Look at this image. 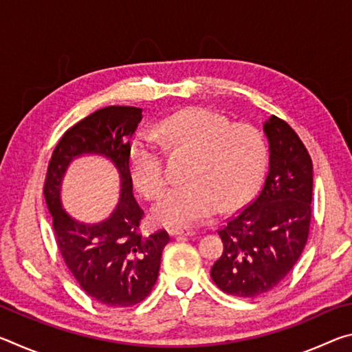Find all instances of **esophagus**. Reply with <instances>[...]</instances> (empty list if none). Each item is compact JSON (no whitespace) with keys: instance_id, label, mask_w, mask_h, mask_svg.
<instances>
[{"instance_id":"34e87169","label":"esophagus","mask_w":352,"mask_h":352,"mask_svg":"<svg viewBox=\"0 0 352 352\" xmlns=\"http://www.w3.org/2000/svg\"><path fill=\"white\" fill-rule=\"evenodd\" d=\"M170 236H194L195 231L189 228H172L169 231Z\"/></svg>"}]
</instances>
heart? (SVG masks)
Masks as SVG:
<instances>
[{"label":"heart","instance_id":"obj_1","mask_svg":"<svg viewBox=\"0 0 352 352\" xmlns=\"http://www.w3.org/2000/svg\"><path fill=\"white\" fill-rule=\"evenodd\" d=\"M157 138L172 151L194 152L189 183L172 188L155 208L160 223L186 226L212 217L222 205L233 210L245 204L259 186L267 166V146L258 129L233 124L204 107L175 113L160 124ZM129 172L147 200L164 192L163 147L151 135H140L129 151Z\"/></svg>","mask_w":352,"mask_h":352}]
</instances>
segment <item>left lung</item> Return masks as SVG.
Returning <instances> with one entry per match:
<instances>
[{
  "mask_svg": "<svg viewBox=\"0 0 352 352\" xmlns=\"http://www.w3.org/2000/svg\"><path fill=\"white\" fill-rule=\"evenodd\" d=\"M270 168L252 204L226 220L217 233L223 253L211 278L225 294L254 298L283 281L300 259L312 219V160L287 122H264Z\"/></svg>",
  "mask_w": 352,
  "mask_h": 352,
  "instance_id": "left-lung-1",
  "label": "left lung"
}]
</instances>
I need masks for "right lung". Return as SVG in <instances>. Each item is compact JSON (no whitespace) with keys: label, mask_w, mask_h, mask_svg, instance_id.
Here are the masks:
<instances>
[{"label":"right lung","mask_w":352,"mask_h":352,"mask_svg":"<svg viewBox=\"0 0 352 352\" xmlns=\"http://www.w3.org/2000/svg\"><path fill=\"white\" fill-rule=\"evenodd\" d=\"M136 107L110 105L69 127L47 164L43 194L52 216L56 242L76 281L94 300L109 307L141 302L157 283L168 231L142 234L144 211L133 199L129 172L130 138L142 118ZM99 153L116 163L122 177V199L104 223H76L61 210L60 184L71 159Z\"/></svg>","instance_id":"1"}]
</instances>
